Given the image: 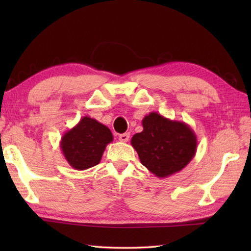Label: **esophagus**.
<instances>
[{"label":"esophagus","mask_w":251,"mask_h":251,"mask_svg":"<svg viewBox=\"0 0 251 251\" xmlns=\"http://www.w3.org/2000/svg\"><path fill=\"white\" fill-rule=\"evenodd\" d=\"M119 140L121 142H127V141H128L129 140V134H128V132H125V134H121L119 136Z\"/></svg>","instance_id":"1"}]
</instances>
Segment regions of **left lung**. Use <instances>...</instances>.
<instances>
[{
    "instance_id": "1",
    "label": "left lung",
    "mask_w": 251,
    "mask_h": 251,
    "mask_svg": "<svg viewBox=\"0 0 251 251\" xmlns=\"http://www.w3.org/2000/svg\"><path fill=\"white\" fill-rule=\"evenodd\" d=\"M143 130L131 138V146L143 166L158 178L179 173L193 159L196 135L184 122L151 112L143 117Z\"/></svg>"
}]
</instances>
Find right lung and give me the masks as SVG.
Wrapping results in <instances>:
<instances>
[{"mask_svg": "<svg viewBox=\"0 0 251 251\" xmlns=\"http://www.w3.org/2000/svg\"><path fill=\"white\" fill-rule=\"evenodd\" d=\"M113 141V135L105 125L89 116L65 132L60 141L63 156L70 166L85 170L98 165L105 147Z\"/></svg>", "mask_w": 251, "mask_h": 251, "instance_id": "obj_1", "label": "right lung"}]
</instances>
